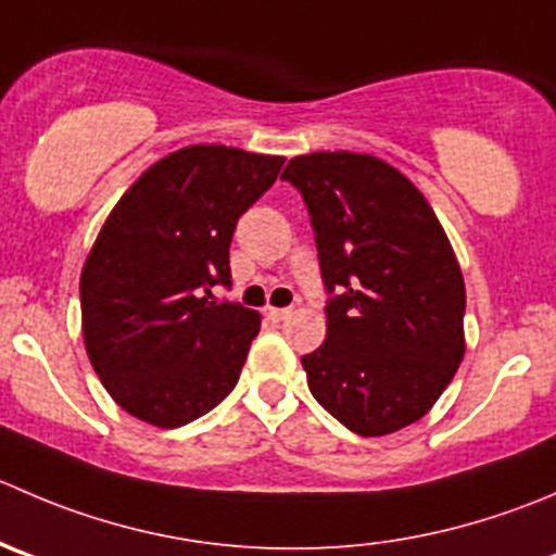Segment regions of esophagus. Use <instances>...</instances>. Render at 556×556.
Wrapping results in <instances>:
<instances>
[{"instance_id": "34e87169", "label": "esophagus", "mask_w": 556, "mask_h": 556, "mask_svg": "<svg viewBox=\"0 0 556 556\" xmlns=\"http://www.w3.org/2000/svg\"><path fill=\"white\" fill-rule=\"evenodd\" d=\"M266 315L271 317L274 323H279V320H288V317H290V309H288V306H282V309H279V306H271V309H268Z\"/></svg>"}]
</instances>
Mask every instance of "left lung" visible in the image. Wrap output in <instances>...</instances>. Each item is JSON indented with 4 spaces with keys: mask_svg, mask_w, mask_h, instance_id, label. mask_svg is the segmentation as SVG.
Returning a JSON list of instances; mask_svg holds the SVG:
<instances>
[{
    "mask_svg": "<svg viewBox=\"0 0 556 556\" xmlns=\"http://www.w3.org/2000/svg\"><path fill=\"white\" fill-rule=\"evenodd\" d=\"M328 290L326 342L304 355L309 391L361 438L432 409L465 358V277L421 190L371 154L288 163Z\"/></svg>",
    "mask_w": 556,
    "mask_h": 556,
    "instance_id": "obj_1",
    "label": "left lung"
}]
</instances>
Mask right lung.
Here are the masks:
<instances>
[{"instance_id":"add662e5","label":"right lung","mask_w":556,"mask_h":556,"mask_svg":"<svg viewBox=\"0 0 556 556\" xmlns=\"http://www.w3.org/2000/svg\"><path fill=\"white\" fill-rule=\"evenodd\" d=\"M285 157L185 147L154 163L113 206L80 271L91 366L113 402L160 429L217 407L236 388L261 315L212 301L230 285L241 214Z\"/></svg>"}]
</instances>
